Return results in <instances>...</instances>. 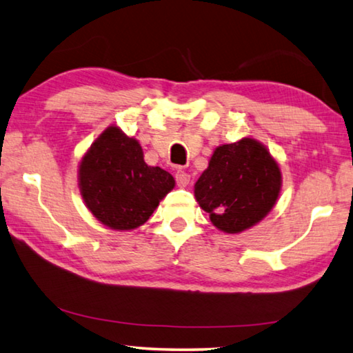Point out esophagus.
I'll use <instances>...</instances> for the list:
<instances>
[{
	"instance_id": "1",
	"label": "esophagus",
	"mask_w": 353,
	"mask_h": 353,
	"mask_svg": "<svg viewBox=\"0 0 353 353\" xmlns=\"http://www.w3.org/2000/svg\"><path fill=\"white\" fill-rule=\"evenodd\" d=\"M176 182L181 188L187 187V185L190 183V174H187V172L182 171V170H177L176 171Z\"/></svg>"
}]
</instances>
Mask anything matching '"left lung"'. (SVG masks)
<instances>
[{
    "instance_id": "8db88e82",
    "label": "left lung",
    "mask_w": 353,
    "mask_h": 353,
    "mask_svg": "<svg viewBox=\"0 0 353 353\" xmlns=\"http://www.w3.org/2000/svg\"><path fill=\"white\" fill-rule=\"evenodd\" d=\"M280 185L279 165L268 149L243 139L214 149L208 168L194 185V196L213 225L240 234L271 212Z\"/></svg>"
}]
</instances>
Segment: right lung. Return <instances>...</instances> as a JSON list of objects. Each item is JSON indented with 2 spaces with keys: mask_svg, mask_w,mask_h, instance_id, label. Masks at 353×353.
I'll list each match as a JSON object with an SVG mask.
<instances>
[{
  "mask_svg": "<svg viewBox=\"0 0 353 353\" xmlns=\"http://www.w3.org/2000/svg\"><path fill=\"white\" fill-rule=\"evenodd\" d=\"M79 187L94 218L115 230H130L146 223L174 188V179L148 166L140 143L112 126L83 155Z\"/></svg>",
  "mask_w": 353,
  "mask_h": 353,
  "instance_id": "right-lung-1",
  "label": "right lung"
}]
</instances>
